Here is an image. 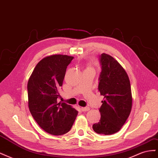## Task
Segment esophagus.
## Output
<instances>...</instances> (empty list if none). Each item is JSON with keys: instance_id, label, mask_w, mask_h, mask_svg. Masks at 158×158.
Wrapping results in <instances>:
<instances>
[{"instance_id": "1", "label": "esophagus", "mask_w": 158, "mask_h": 158, "mask_svg": "<svg viewBox=\"0 0 158 158\" xmlns=\"http://www.w3.org/2000/svg\"><path fill=\"white\" fill-rule=\"evenodd\" d=\"M81 110L82 111H88L89 110V107H81Z\"/></svg>"}]
</instances>
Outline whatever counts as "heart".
<instances>
[{"mask_svg":"<svg viewBox=\"0 0 158 158\" xmlns=\"http://www.w3.org/2000/svg\"><path fill=\"white\" fill-rule=\"evenodd\" d=\"M88 68H89V67H88Z\"/></svg>","mask_w":158,"mask_h":158,"instance_id":"obj_1","label":"heart"}]
</instances>
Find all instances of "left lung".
<instances>
[{"label":"left lung","instance_id":"obj_1","mask_svg":"<svg viewBox=\"0 0 158 158\" xmlns=\"http://www.w3.org/2000/svg\"><path fill=\"white\" fill-rule=\"evenodd\" d=\"M99 60L102 72L98 90L104 100L99 108L101 118L92 127L98 134L109 135L120 131L131 113V88L127 73L117 60L102 53Z\"/></svg>","mask_w":158,"mask_h":158}]
</instances>
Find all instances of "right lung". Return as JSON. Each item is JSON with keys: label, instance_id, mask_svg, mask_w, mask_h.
I'll use <instances>...</instances> for the list:
<instances>
[{"label": "right lung", "instance_id": "obj_1", "mask_svg": "<svg viewBox=\"0 0 158 158\" xmlns=\"http://www.w3.org/2000/svg\"><path fill=\"white\" fill-rule=\"evenodd\" d=\"M74 59L64 55L46 56L37 63L27 83L28 107L39 126L52 135L67 133L78 111L66 103H58L66 68Z\"/></svg>", "mask_w": 158, "mask_h": 158}]
</instances>
